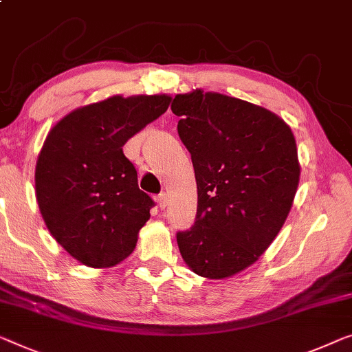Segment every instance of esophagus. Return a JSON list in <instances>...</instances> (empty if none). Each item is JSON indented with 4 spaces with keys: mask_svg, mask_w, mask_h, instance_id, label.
Segmentation results:
<instances>
[{
    "mask_svg": "<svg viewBox=\"0 0 352 352\" xmlns=\"http://www.w3.org/2000/svg\"><path fill=\"white\" fill-rule=\"evenodd\" d=\"M156 201H158V206L161 210H164L167 207V194L166 192H161L158 197H156Z\"/></svg>",
    "mask_w": 352,
    "mask_h": 352,
    "instance_id": "obj_1",
    "label": "esophagus"
}]
</instances>
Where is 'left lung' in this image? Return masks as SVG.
Instances as JSON below:
<instances>
[{"mask_svg":"<svg viewBox=\"0 0 352 352\" xmlns=\"http://www.w3.org/2000/svg\"><path fill=\"white\" fill-rule=\"evenodd\" d=\"M170 109L197 183L178 250L194 274L221 280L258 261L285 224L300 177L296 139L270 110L219 93L177 94Z\"/></svg>","mask_w":352,"mask_h":352,"instance_id":"obj_1","label":"left lung"}]
</instances>
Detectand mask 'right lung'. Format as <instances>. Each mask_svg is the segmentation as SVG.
<instances>
[{"label": "right lung", "mask_w": 352, "mask_h": 352, "mask_svg": "<svg viewBox=\"0 0 352 352\" xmlns=\"http://www.w3.org/2000/svg\"><path fill=\"white\" fill-rule=\"evenodd\" d=\"M169 102L166 94L112 96L66 115L47 135L36 197L50 234L82 264L112 267L134 251L155 201L139 190L123 145Z\"/></svg>", "instance_id": "right-lung-1"}]
</instances>
